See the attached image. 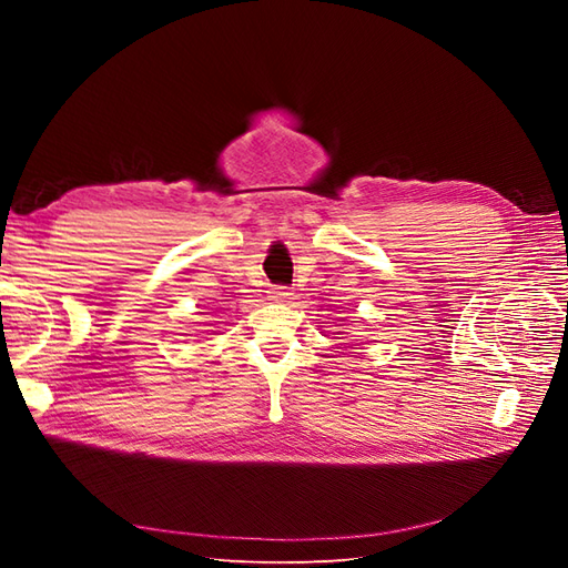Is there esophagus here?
Listing matches in <instances>:
<instances>
[{"label": "esophagus", "mask_w": 568, "mask_h": 568, "mask_svg": "<svg viewBox=\"0 0 568 568\" xmlns=\"http://www.w3.org/2000/svg\"><path fill=\"white\" fill-rule=\"evenodd\" d=\"M270 298H274V301H284V298H288L291 296V291L286 288V286H270Z\"/></svg>", "instance_id": "1"}]
</instances>
